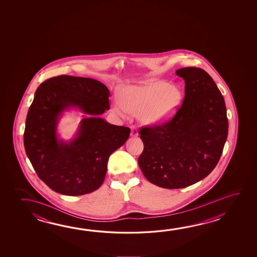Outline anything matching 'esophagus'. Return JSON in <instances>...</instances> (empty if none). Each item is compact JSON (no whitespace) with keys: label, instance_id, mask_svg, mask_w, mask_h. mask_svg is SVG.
Masks as SVG:
<instances>
[{"label":"esophagus","instance_id":"esophagus-1","mask_svg":"<svg viewBox=\"0 0 257 257\" xmlns=\"http://www.w3.org/2000/svg\"><path fill=\"white\" fill-rule=\"evenodd\" d=\"M131 136L135 137V136H138V131L136 129V127L135 125H132L131 126Z\"/></svg>","mask_w":257,"mask_h":257}]
</instances>
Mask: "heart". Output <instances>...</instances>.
<instances>
[{"label":"heart","mask_w":257,"mask_h":257,"mask_svg":"<svg viewBox=\"0 0 257 257\" xmlns=\"http://www.w3.org/2000/svg\"><path fill=\"white\" fill-rule=\"evenodd\" d=\"M114 109L121 115L139 116L142 122L156 125L168 121L182 101L181 91L165 81H148L125 86L120 90Z\"/></svg>","instance_id":"heart-1"}]
</instances>
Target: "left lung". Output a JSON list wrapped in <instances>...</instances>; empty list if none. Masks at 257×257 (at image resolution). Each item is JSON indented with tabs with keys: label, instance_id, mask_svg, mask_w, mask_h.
I'll list each match as a JSON object with an SVG mask.
<instances>
[{
	"label": "left lung",
	"instance_id": "left-lung-1",
	"mask_svg": "<svg viewBox=\"0 0 257 257\" xmlns=\"http://www.w3.org/2000/svg\"><path fill=\"white\" fill-rule=\"evenodd\" d=\"M185 98L174 117L142 127L144 149L138 159L148 181L162 188L194 185L218 164L228 131L227 109L214 80L201 68L178 69Z\"/></svg>",
	"mask_w": 257,
	"mask_h": 257
}]
</instances>
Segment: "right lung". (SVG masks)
<instances>
[{"label":"right lung","mask_w":257,"mask_h":257,"mask_svg":"<svg viewBox=\"0 0 257 257\" xmlns=\"http://www.w3.org/2000/svg\"><path fill=\"white\" fill-rule=\"evenodd\" d=\"M108 88L90 78L60 75L39 85L26 119L24 146L38 177L64 195L98 189L109 156L124 144L131 129L98 117L109 109ZM77 107L90 115L70 143L58 140L57 122L64 109Z\"/></svg>","instance_id":"right-lung-1"}]
</instances>
